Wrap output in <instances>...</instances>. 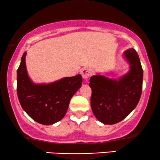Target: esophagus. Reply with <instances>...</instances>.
Listing matches in <instances>:
<instances>
[{
    "instance_id": "obj_1",
    "label": "esophagus",
    "mask_w": 160,
    "mask_h": 160,
    "mask_svg": "<svg viewBox=\"0 0 160 160\" xmlns=\"http://www.w3.org/2000/svg\"><path fill=\"white\" fill-rule=\"evenodd\" d=\"M81 75L84 80H86L91 75V71L89 68H83L81 71Z\"/></svg>"
}]
</instances>
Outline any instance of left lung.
Returning <instances> with one entry per match:
<instances>
[{
    "mask_svg": "<svg viewBox=\"0 0 160 160\" xmlns=\"http://www.w3.org/2000/svg\"><path fill=\"white\" fill-rule=\"evenodd\" d=\"M129 65L126 74L118 79L97 74L91 77V108L97 120L103 124L120 122L135 109L142 92L143 70L135 49L122 54Z\"/></svg>",
    "mask_w": 160,
    "mask_h": 160,
    "instance_id": "8db88e82",
    "label": "left lung"
}]
</instances>
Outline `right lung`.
<instances>
[{"instance_id": "right-lung-1", "label": "right lung", "mask_w": 160, "mask_h": 160, "mask_svg": "<svg viewBox=\"0 0 160 160\" xmlns=\"http://www.w3.org/2000/svg\"><path fill=\"white\" fill-rule=\"evenodd\" d=\"M26 52L17 70V94L22 108L31 118L43 125L63 119L70 101L82 86L80 74L63 78L49 83H35L28 74Z\"/></svg>"}]
</instances>
